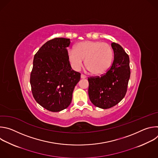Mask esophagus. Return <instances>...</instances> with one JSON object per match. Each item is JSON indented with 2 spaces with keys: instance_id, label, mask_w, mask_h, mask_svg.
<instances>
[{
  "instance_id": "34e87169",
  "label": "esophagus",
  "mask_w": 158,
  "mask_h": 158,
  "mask_svg": "<svg viewBox=\"0 0 158 158\" xmlns=\"http://www.w3.org/2000/svg\"><path fill=\"white\" fill-rule=\"evenodd\" d=\"M81 79H85V78H86V76L85 75H84V74H81Z\"/></svg>"
}]
</instances>
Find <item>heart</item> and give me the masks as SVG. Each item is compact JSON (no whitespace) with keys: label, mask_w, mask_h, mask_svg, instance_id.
Returning <instances> with one entry per match:
<instances>
[{"label":"heart","mask_w":158,"mask_h":158,"mask_svg":"<svg viewBox=\"0 0 158 158\" xmlns=\"http://www.w3.org/2000/svg\"><path fill=\"white\" fill-rule=\"evenodd\" d=\"M67 56L73 68L79 71L83 65L94 76L106 73L111 65L113 51L110 45L101 41H84L77 44L75 49L67 51Z\"/></svg>","instance_id":"heart-1"}]
</instances>
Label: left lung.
Returning <instances> with one entry per match:
<instances>
[{"label":"left lung","mask_w":158,"mask_h":158,"mask_svg":"<svg viewBox=\"0 0 158 158\" xmlns=\"http://www.w3.org/2000/svg\"><path fill=\"white\" fill-rule=\"evenodd\" d=\"M114 60L109 69L101 77L88 78V94L91 102L101 109L118 104L125 96L130 78L129 57L119 44L112 42Z\"/></svg>","instance_id":"8db88e82"}]
</instances>
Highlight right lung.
<instances>
[{
    "label": "right lung",
    "mask_w": 158,
    "mask_h": 158,
    "mask_svg": "<svg viewBox=\"0 0 158 158\" xmlns=\"http://www.w3.org/2000/svg\"><path fill=\"white\" fill-rule=\"evenodd\" d=\"M69 39L48 41L35 54L30 83L36 102L51 112L68 107L81 74L72 69L67 56Z\"/></svg>",
    "instance_id": "obj_1"
}]
</instances>
